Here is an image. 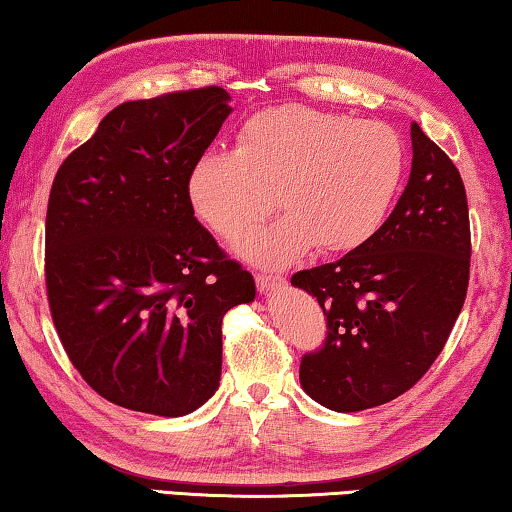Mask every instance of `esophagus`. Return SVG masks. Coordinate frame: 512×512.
I'll return each instance as SVG.
<instances>
[{
    "instance_id": "34e87169",
    "label": "esophagus",
    "mask_w": 512,
    "mask_h": 512,
    "mask_svg": "<svg viewBox=\"0 0 512 512\" xmlns=\"http://www.w3.org/2000/svg\"><path fill=\"white\" fill-rule=\"evenodd\" d=\"M255 282H257V289L262 293H271L284 287V282H287V277L282 275H273V273H257L255 275Z\"/></svg>"
}]
</instances>
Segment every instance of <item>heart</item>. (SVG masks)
<instances>
[{"label":"heart","instance_id":"heart-1","mask_svg":"<svg viewBox=\"0 0 512 512\" xmlns=\"http://www.w3.org/2000/svg\"><path fill=\"white\" fill-rule=\"evenodd\" d=\"M404 144L391 126L309 106H280L244 121L237 149H210L189 169L196 214L235 241L275 203L282 214L239 244L248 262L284 266L316 244L348 253L386 221L402 185Z\"/></svg>","mask_w":512,"mask_h":512}]
</instances>
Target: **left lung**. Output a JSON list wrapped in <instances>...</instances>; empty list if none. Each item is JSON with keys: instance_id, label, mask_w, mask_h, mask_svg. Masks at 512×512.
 <instances>
[{"instance_id": "left-lung-1", "label": "left lung", "mask_w": 512, "mask_h": 512, "mask_svg": "<svg viewBox=\"0 0 512 512\" xmlns=\"http://www.w3.org/2000/svg\"><path fill=\"white\" fill-rule=\"evenodd\" d=\"M404 194L366 244L291 277L327 318L323 348L300 361L318 404L354 413L418 384L443 352L470 282V214L461 173L411 124Z\"/></svg>"}]
</instances>
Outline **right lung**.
Returning <instances> with one entry per match:
<instances>
[{"label":"right lung","instance_id":"right-lung-1","mask_svg":"<svg viewBox=\"0 0 512 512\" xmlns=\"http://www.w3.org/2000/svg\"><path fill=\"white\" fill-rule=\"evenodd\" d=\"M223 88L126 101L60 164L45 280L60 343L124 409L178 418L219 388L221 323L255 280L194 216L187 178L219 133Z\"/></svg>","mask_w":512,"mask_h":512}]
</instances>
